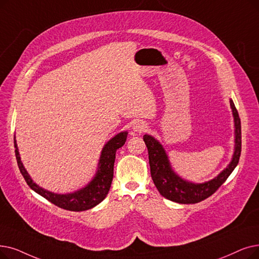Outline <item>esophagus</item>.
Listing matches in <instances>:
<instances>
[{
	"mask_svg": "<svg viewBox=\"0 0 259 259\" xmlns=\"http://www.w3.org/2000/svg\"><path fill=\"white\" fill-rule=\"evenodd\" d=\"M147 128H148L147 123L144 122V121H141V120L136 121V122H134L133 125H132V129H133V131H134V132H137V133L145 132L146 130H147Z\"/></svg>",
	"mask_w": 259,
	"mask_h": 259,
	"instance_id": "34e87169",
	"label": "esophagus"
}]
</instances>
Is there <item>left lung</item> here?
I'll use <instances>...</instances> for the list:
<instances>
[{
  "instance_id": "left-lung-1",
  "label": "left lung",
  "mask_w": 259,
  "mask_h": 259,
  "mask_svg": "<svg viewBox=\"0 0 259 259\" xmlns=\"http://www.w3.org/2000/svg\"><path fill=\"white\" fill-rule=\"evenodd\" d=\"M230 106L234 117V152L229 165L213 179L203 183H194L180 177L170 164L169 157L163 145L150 134H145L143 140L147 146L150 174L159 193L166 199L181 204L198 203L211 196L226 182V180L237 166L241 152V125L238 112L233 100Z\"/></svg>"
}]
</instances>
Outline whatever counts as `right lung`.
<instances>
[{
    "instance_id": "right-lung-1",
    "label": "right lung",
    "mask_w": 259,
    "mask_h": 259,
    "mask_svg": "<svg viewBox=\"0 0 259 259\" xmlns=\"http://www.w3.org/2000/svg\"><path fill=\"white\" fill-rule=\"evenodd\" d=\"M128 132L121 131L117 133L115 137L110 139L104 146V148L100 153V157L97 165V170L95 176L84 187L77 189L73 193L69 194H56L52 193L50 190L39 186L37 183L33 182V180L28 175L27 170L21 161V156L19 152V148L15 136V152L19 169L24 177L27 185L42 196L46 198L53 204L57 205L63 209L73 210V211H82L92 208L99 204L108 195L109 189L111 187L112 180H113V167L115 162L116 150L120 148L125 144L127 140Z\"/></svg>"
}]
</instances>
